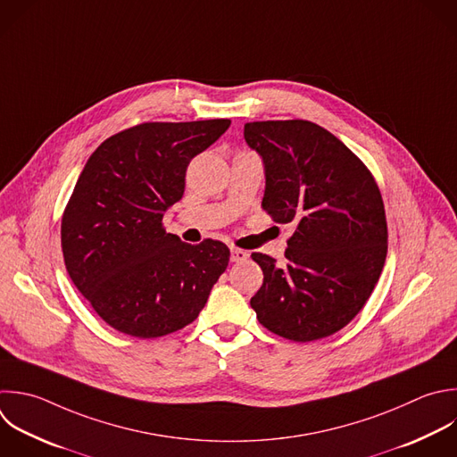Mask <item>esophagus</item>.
<instances>
[{
    "instance_id": "34e87169",
    "label": "esophagus",
    "mask_w": 457,
    "mask_h": 457,
    "mask_svg": "<svg viewBox=\"0 0 457 457\" xmlns=\"http://www.w3.org/2000/svg\"><path fill=\"white\" fill-rule=\"evenodd\" d=\"M248 252L246 250H241V248H230V261L232 262H241L245 259H248Z\"/></svg>"
}]
</instances>
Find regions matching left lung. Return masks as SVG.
Returning <instances> with one entry per match:
<instances>
[{
  "label": "left lung",
  "mask_w": 457,
  "mask_h": 457,
  "mask_svg": "<svg viewBox=\"0 0 457 457\" xmlns=\"http://www.w3.org/2000/svg\"><path fill=\"white\" fill-rule=\"evenodd\" d=\"M245 141L264 164L262 209L293 223L286 266L252 253L264 280L250 305L291 341L327 337L362 309L387 252L380 191L368 168L330 132L303 121H253Z\"/></svg>",
  "instance_id": "obj_1"
}]
</instances>
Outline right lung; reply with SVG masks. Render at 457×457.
<instances>
[{
  "label": "right lung",
  "mask_w": 457,
  "mask_h": 457,
  "mask_svg": "<svg viewBox=\"0 0 457 457\" xmlns=\"http://www.w3.org/2000/svg\"><path fill=\"white\" fill-rule=\"evenodd\" d=\"M230 120L143 123L89 157L62 216L66 270L98 316L134 337H161L195 321L228 266L221 241L182 243L162 228L193 157Z\"/></svg>",
  "instance_id": "1"
}]
</instances>
